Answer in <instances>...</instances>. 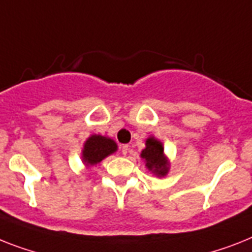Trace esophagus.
<instances>
[{
    "mask_svg": "<svg viewBox=\"0 0 252 252\" xmlns=\"http://www.w3.org/2000/svg\"><path fill=\"white\" fill-rule=\"evenodd\" d=\"M121 152H122V155H124V156L127 155L128 145H122V147H121Z\"/></svg>",
    "mask_w": 252,
    "mask_h": 252,
    "instance_id": "esophagus-1",
    "label": "esophagus"
}]
</instances>
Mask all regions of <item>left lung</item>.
Here are the masks:
<instances>
[{
  "instance_id": "obj_1",
  "label": "left lung",
  "mask_w": 252,
  "mask_h": 252,
  "mask_svg": "<svg viewBox=\"0 0 252 252\" xmlns=\"http://www.w3.org/2000/svg\"><path fill=\"white\" fill-rule=\"evenodd\" d=\"M140 157L145 161V166L157 176H166L168 172V161L163 153L162 143L153 136L147 139L145 148L141 151Z\"/></svg>"
}]
</instances>
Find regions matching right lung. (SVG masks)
I'll return each instance as SVG.
<instances>
[{
  "label": "right lung",
  "mask_w": 252,
  "mask_h": 252,
  "mask_svg": "<svg viewBox=\"0 0 252 252\" xmlns=\"http://www.w3.org/2000/svg\"><path fill=\"white\" fill-rule=\"evenodd\" d=\"M116 151H117V144L113 139L101 135H91L85 141L82 149V161L86 166H94Z\"/></svg>",
  "instance_id": "right-lung-1"
}]
</instances>
